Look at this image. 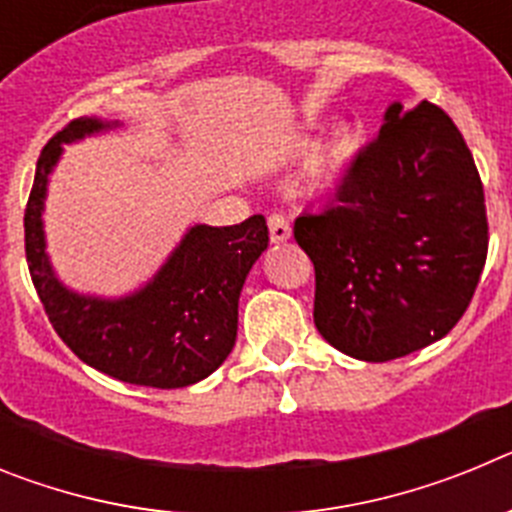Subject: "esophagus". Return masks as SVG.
<instances>
[{"label":"esophagus","instance_id":"obj_1","mask_svg":"<svg viewBox=\"0 0 512 512\" xmlns=\"http://www.w3.org/2000/svg\"><path fill=\"white\" fill-rule=\"evenodd\" d=\"M266 223H269L271 243L289 241V235H292V228H289V220L282 215V212H271V215L266 217Z\"/></svg>","mask_w":512,"mask_h":512}]
</instances>
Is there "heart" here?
<instances>
[{"mask_svg": "<svg viewBox=\"0 0 512 512\" xmlns=\"http://www.w3.org/2000/svg\"><path fill=\"white\" fill-rule=\"evenodd\" d=\"M356 146V130L348 125V122H341L336 128L330 130V135L325 138L323 146L315 153V171H325L330 166H336L341 158H346L348 153L354 151Z\"/></svg>", "mask_w": 512, "mask_h": 512, "instance_id": "obj_1", "label": "heart"}]
</instances>
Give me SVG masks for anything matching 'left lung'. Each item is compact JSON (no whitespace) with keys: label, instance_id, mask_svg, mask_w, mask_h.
<instances>
[{"label":"left lung","instance_id":"8db88e82","mask_svg":"<svg viewBox=\"0 0 512 512\" xmlns=\"http://www.w3.org/2000/svg\"><path fill=\"white\" fill-rule=\"evenodd\" d=\"M295 241L315 266V328L361 361L438 341L467 312L487 259L482 179L441 107L392 104L336 205L302 212Z\"/></svg>","mask_w":512,"mask_h":512}]
</instances>
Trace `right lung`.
Returning <instances> with one entry per match:
<instances>
[{"label":"right lung","mask_w":512,"mask_h":512,"mask_svg":"<svg viewBox=\"0 0 512 512\" xmlns=\"http://www.w3.org/2000/svg\"><path fill=\"white\" fill-rule=\"evenodd\" d=\"M107 128L79 117L40 151L25 207V256L53 330L84 364L128 384L174 390L200 382L228 359L238 333V297L266 243L264 215L228 228L194 225L151 284L122 300L69 292L53 277L43 241V197L61 143Z\"/></svg>","instance_id":"1"}]
</instances>
